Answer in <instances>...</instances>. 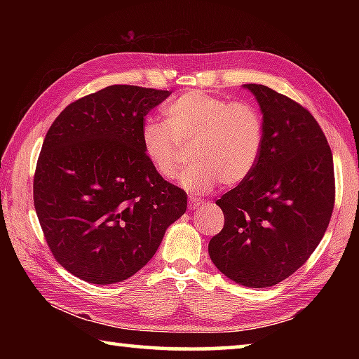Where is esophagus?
I'll return each mask as SVG.
<instances>
[{"label":"esophagus","instance_id":"esophagus-1","mask_svg":"<svg viewBox=\"0 0 359 359\" xmlns=\"http://www.w3.org/2000/svg\"><path fill=\"white\" fill-rule=\"evenodd\" d=\"M188 201H190V203H188V208H190V209H199L204 204V199L196 198V196H190Z\"/></svg>","mask_w":359,"mask_h":359}]
</instances>
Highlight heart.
I'll return each mask as SVG.
<instances>
[{"label":"heart","mask_w":359,"mask_h":359,"mask_svg":"<svg viewBox=\"0 0 359 359\" xmlns=\"http://www.w3.org/2000/svg\"><path fill=\"white\" fill-rule=\"evenodd\" d=\"M165 123L147 120L141 128V147L161 179L175 177L191 163L180 184L193 193L222 185L234 187L250 177L264 149L263 112L250 101L188 92L165 107Z\"/></svg>","instance_id":"obj_1"}]
</instances>
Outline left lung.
<instances>
[{"instance_id":"1","label":"left lung","mask_w":359,"mask_h":359,"mask_svg":"<svg viewBox=\"0 0 359 359\" xmlns=\"http://www.w3.org/2000/svg\"><path fill=\"white\" fill-rule=\"evenodd\" d=\"M245 88L263 112L264 149L250 177L217 201L224 224L209 255L231 280L267 288L294 274L323 239L336 180L331 147L313 115L266 85Z\"/></svg>"}]
</instances>
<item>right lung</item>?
I'll list each match as a JSON object with an SVG mask.
<instances>
[{"mask_svg":"<svg viewBox=\"0 0 359 359\" xmlns=\"http://www.w3.org/2000/svg\"><path fill=\"white\" fill-rule=\"evenodd\" d=\"M171 92L111 85L66 106L36 165L33 201L55 259L72 276L117 283L149 263L187 193L161 179L141 147L150 109Z\"/></svg>","mask_w":359,"mask_h":359,"instance_id":"add662e5","label":"right lung"}]
</instances>
